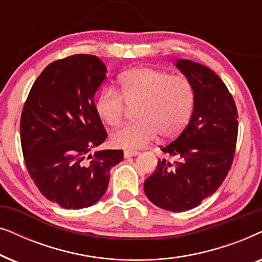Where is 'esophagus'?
<instances>
[{"mask_svg": "<svg viewBox=\"0 0 262 262\" xmlns=\"http://www.w3.org/2000/svg\"><path fill=\"white\" fill-rule=\"evenodd\" d=\"M138 151H135V150H125L124 151V157L125 159H128V157H134L138 155Z\"/></svg>", "mask_w": 262, "mask_h": 262, "instance_id": "esophagus-1", "label": "esophagus"}]
</instances>
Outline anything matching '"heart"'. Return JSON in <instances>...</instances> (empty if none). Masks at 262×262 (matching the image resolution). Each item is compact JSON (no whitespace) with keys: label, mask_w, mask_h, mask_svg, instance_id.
Segmentation results:
<instances>
[{"label":"heart","mask_w":262,"mask_h":262,"mask_svg":"<svg viewBox=\"0 0 262 262\" xmlns=\"http://www.w3.org/2000/svg\"><path fill=\"white\" fill-rule=\"evenodd\" d=\"M120 91L105 87L99 93L95 110L107 125L123 123L128 107H138L134 124L111 136L117 148L141 149L159 134L163 139L180 135L191 120L195 105V89L189 78L149 67L127 70L119 78Z\"/></svg>","instance_id":"obj_1"}]
</instances>
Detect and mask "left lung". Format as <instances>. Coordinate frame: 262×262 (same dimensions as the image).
Returning <instances> with one entry per match:
<instances>
[{"instance_id":"1","label":"left lung","mask_w":262,"mask_h":262,"mask_svg":"<svg viewBox=\"0 0 262 262\" xmlns=\"http://www.w3.org/2000/svg\"><path fill=\"white\" fill-rule=\"evenodd\" d=\"M178 69L195 89V105L185 130L161 146L164 159L144 182L148 199L163 210L198 206L224 181L237 142V110L220 76L202 64L178 59ZM177 159L171 163L170 158Z\"/></svg>"}]
</instances>
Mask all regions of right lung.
<instances>
[{"mask_svg":"<svg viewBox=\"0 0 262 262\" xmlns=\"http://www.w3.org/2000/svg\"><path fill=\"white\" fill-rule=\"evenodd\" d=\"M106 67L92 55L55 60L32 85L20 120L21 148L28 174L46 199L64 209L94 205L105 194L111 168L123 150H91L107 132L94 94Z\"/></svg>","mask_w":262,"mask_h":262,"instance_id":"obj_1","label":"right lung"}]
</instances>
